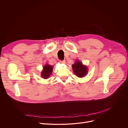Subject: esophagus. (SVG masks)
Instances as JSON below:
<instances>
[{"mask_svg":"<svg viewBox=\"0 0 128 128\" xmlns=\"http://www.w3.org/2000/svg\"><path fill=\"white\" fill-rule=\"evenodd\" d=\"M60 63H65V60H60Z\"/></svg>","mask_w":128,"mask_h":128,"instance_id":"obj_1","label":"esophagus"}]
</instances>
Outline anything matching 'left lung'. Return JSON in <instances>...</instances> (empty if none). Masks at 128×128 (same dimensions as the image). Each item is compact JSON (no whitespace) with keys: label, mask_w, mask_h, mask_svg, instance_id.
Segmentation results:
<instances>
[{"label":"left lung","mask_w":128,"mask_h":128,"mask_svg":"<svg viewBox=\"0 0 128 128\" xmlns=\"http://www.w3.org/2000/svg\"><path fill=\"white\" fill-rule=\"evenodd\" d=\"M72 68L76 75L79 78L84 77L88 72L87 67L86 65H84L82 62L78 60H76L75 63L72 64Z\"/></svg>","instance_id":"8db88e82"}]
</instances>
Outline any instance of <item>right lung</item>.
<instances>
[{
  "mask_svg": "<svg viewBox=\"0 0 128 128\" xmlns=\"http://www.w3.org/2000/svg\"><path fill=\"white\" fill-rule=\"evenodd\" d=\"M53 70V66L49 64H46L43 68V70L41 72V76L44 79L48 78L51 75Z\"/></svg>",
  "mask_w": 128,
  "mask_h": 128,
  "instance_id": "right-lung-1",
  "label": "right lung"
}]
</instances>
